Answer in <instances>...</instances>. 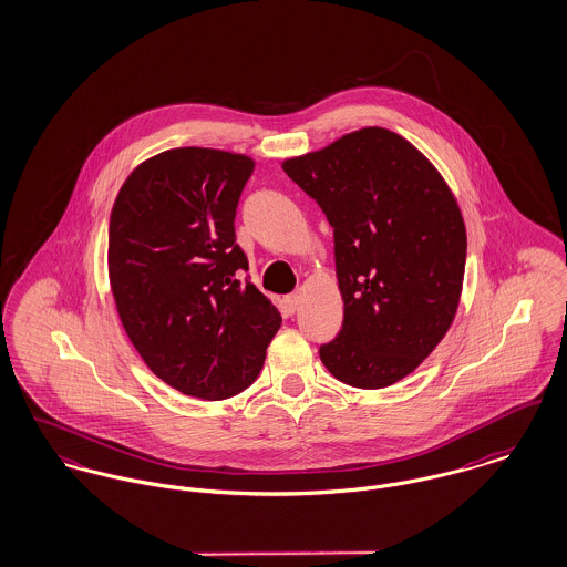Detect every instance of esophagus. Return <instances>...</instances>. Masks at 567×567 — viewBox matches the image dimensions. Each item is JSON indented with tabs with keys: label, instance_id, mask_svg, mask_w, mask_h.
<instances>
[{
	"label": "esophagus",
	"instance_id": "esophagus-1",
	"mask_svg": "<svg viewBox=\"0 0 567 567\" xmlns=\"http://www.w3.org/2000/svg\"><path fill=\"white\" fill-rule=\"evenodd\" d=\"M284 303H286L288 311H295V309L299 308V303H301V297H299V295H288V297L284 299Z\"/></svg>",
	"mask_w": 567,
	"mask_h": 567
}]
</instances>
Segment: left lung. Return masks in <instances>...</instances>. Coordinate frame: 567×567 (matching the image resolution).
Listing matches in <instances>:
<instances>
[{
	"label": "left lung",
	"instance_id": "obj_1",
	"mask_svg": "<svg viewBox=\"0 0 567 567\" xmlns=\"http://www.w3.org/2000/svg\"><path fill=\"white\" fill-rule=\"evenodd\" d=\"M281 166L333 227L344 320L320 360L361 390L401 381L433 353L460 308L467 238L455 195L385 127L344 134Z\"/></svg>",
	"mask_w": 567,
	"mask_h": 567
}]
</instances>
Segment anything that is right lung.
I'll list each match as a JSON object with an SVG mask.
<instances>
[{
    "label": "right lung",
    "instance_id": "1",
    "mask_svg": "<svg viewBox=\"0 0 567 567\" xmlns=\"http://www.w3.org/2000/svg\"><path fill=\"white\" fill-rule=\"evenodd\" d=\"M256 162L179 147L138 164L107 231V275L123 329L171 388L204 401L247 390L281 313L251 281L236 245V207Z\"/></svg>",
    "mask_w": 567,
    "mask_h": 567
}]
</instances>
